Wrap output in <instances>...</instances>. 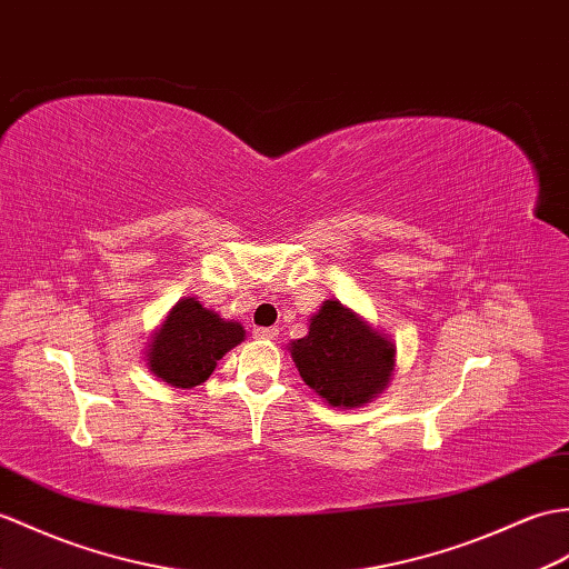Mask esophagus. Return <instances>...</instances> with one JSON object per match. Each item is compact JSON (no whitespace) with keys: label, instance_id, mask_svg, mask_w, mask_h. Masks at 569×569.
<instances>
[{"label":"esophagus","instance_id":"1","mask_svg":"<svg viewBox=\"0 0 569 569\" xmlns=\"http://www.w3.org/2000/svg\"><path fill=\"white\" fill-rule=\"evenodd\" d=\"M254 337H257V339H276V337H279V329H273V327H257V329H254Z\"/></svg>","mask_w":569,"mask_h":569}]
</instances>
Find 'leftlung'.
I'll list each match as a JSON object with an SVG mask.
<instances>
[{
	"label": "left lung",
	"instance_id": "8db88e82",
	"mask_svg": "<svg viewBox=\"0 0 569 569\" xmlns=\"http://www.w3.org/2000/svg\"><path fill=\"white\" fill-rule=\"evenodd\" d=\"M288 349L306 386L341 409L378 398L395 371L392 341L339 300H325L310 332Z\"/></svg>",
	"mask_w": 569,
	"mask_h": 569
}]
</instances>
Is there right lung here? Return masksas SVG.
I'll list each match as a JSON object with an SVG mask.
<instances>
[{
    "instance_id": "right-lung-1",
    "label": "right lung",
    "mask_w": 569,
    "mask_h": 569,
    "mask_svg": "<svg viewBox=\"0 0 569 569\" xmlns=\"http://www.w3.org/2000/svg\"><path fill=\"white\" fill-rule=\"evenodd\" d=\"M244 339L240 322L222 320L196 298H181L154 329L148 368L174 388H196L216 371L218 361Z\"/></svg>"
}]
</instances>
